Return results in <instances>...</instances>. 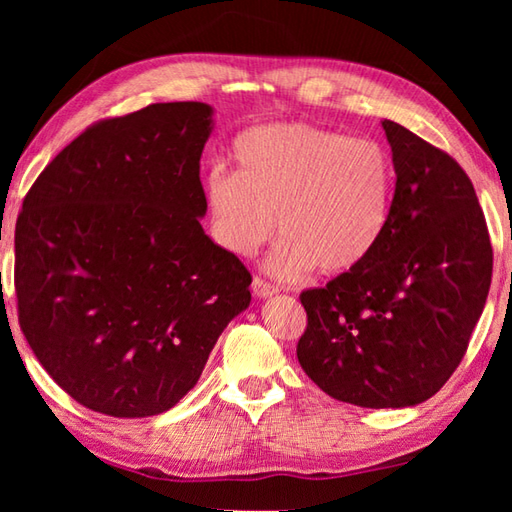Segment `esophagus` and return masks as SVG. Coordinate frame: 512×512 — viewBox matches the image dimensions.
<instances>
[{
    "mask_svg": "<svg viewBox=\"0 0 512 512\" xmlns=\"http://www.w3.org/2000/svg\"><path fill=\"white\" fill-rule=\"evenodd\" d=\"M253 292H255V297L266 299V297H273L275 292H279V288L270 284V281L262 279V277H255L253 279Z\"/></svg>",
    "mask_w": 512,
    "mask_h": 512,
    "instance_id": "34e87169",
    "label": "esophagus"
}]
</instances>
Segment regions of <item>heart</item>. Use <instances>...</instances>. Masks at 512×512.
<instances>
[{
  "instance_id": "b5f03b06",
  "label": "heart",
  "mask_w": 512,
  "mask_h": 512,
  "mask_svg": "<svg viewBox=\"0 0 512 512\" xmlns=\"http://www.w3.org/2000/svg\"><path fill=\"white\" fill-rule=\"evenodd\" d=\"M237 173L206 178L215 239L250 257L273 235L270 273L297 279L317 266L341 275L361 266L383 239L396 187L389 151L310 123L250 129L235 140Z\"/></svg>"
}]
</instances>
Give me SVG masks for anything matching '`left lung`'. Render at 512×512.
<instances>
[{"label": "left lung", "mask_w": 512, "mask_h": 512, "mask_svg": "<svg viewBox=\"0 0 512 512\" xmlns=\"http://www.w3.org/2000/svg\"><path fill=\"white\" fill-rule=\"evenodd\" d=\"M396 167L387 231L361 266L301 292L303 372L358 407H411L458 369L484 310L493 246L471 178L447 151L383 121Z\"/></svg>", "instance_id": "8db88e82"}]
</instances>
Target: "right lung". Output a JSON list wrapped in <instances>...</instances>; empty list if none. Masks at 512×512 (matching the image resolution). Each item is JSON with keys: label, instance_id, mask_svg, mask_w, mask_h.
Instances as JSON below:
<instances>
[{"label": "right lung", "instance_id": "obj_1", "mask_svg": "<svg viewBox=\"0 0 512 512\" xmlns=\"http://www.w3.org/2000/svg\"><path fill=\"white\" fill-rule=\"evenodd\" d=\"M206 103L103 118L59 151L15 226L19 328L79 405L116 418L171 409L248 308L239 257L204 235Z\"/></svg>", "mask_w": 512, "mask_h": 512}]
</instances>
